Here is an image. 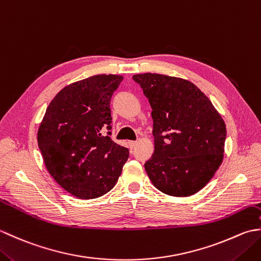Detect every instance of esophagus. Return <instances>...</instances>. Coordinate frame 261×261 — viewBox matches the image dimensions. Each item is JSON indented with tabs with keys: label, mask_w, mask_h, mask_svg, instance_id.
Segmentation results:
<instances>
[{
	"label": "esophagus",
	"mask_w": 261,
	"mask_h": 261,
	"mask_svg": "<svg viewBox=\"0 0 261 261\" xmlns=\"http://www.w3.org/2000/svg\"><path fill=\"white\" fill-rule=\"evenodd\" d=\"M127 145H129L130 149H132V148H135V147H136V145H137V141H129V142H127Z\"/></svg>",
	"instance_id": "34e87169"
}]
</instances>
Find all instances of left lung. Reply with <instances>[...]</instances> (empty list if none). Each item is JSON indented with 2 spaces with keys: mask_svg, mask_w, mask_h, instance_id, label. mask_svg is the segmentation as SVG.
Masks as SVG:
<instances>
[{
  "mask_svg": "<svg viewBox=\"0 0 261 261\" xmlns=\"http://www.w3.org/2000/svg\"><path fill=\"white\" fill-rule=\"evenodd\" d=\"M132 79L152 109L154 151L145 164L149 178L167 195H194L222 164L226 137L222 116L190 81L151 73Z\"/></svg>",
  "mask_w": 261,
  "mask_h": 261,
  "instance_id": "obj_1",
  "label": "left lung"
}]
</instances>
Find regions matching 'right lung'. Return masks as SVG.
Wrapping results in <instances>:
<instances>
[{
	"label": "right lung",
	"mask_w": 261,
	"mask_h": 261,
	"mask_svg": "<svg viewBox=\"0 0 261 261\" xmlns=\"http://www.w3.org/2000/svg\"><path fill=\"white\" fill-rule=\"evenodd\" d=\"M122 80L95 75L67 85L39 125L38 146L47 170L75 197L91 199L110 192L129 158V150L110 137V103Z\"/></svg>",
	"instance_id": "add662e5"
}]
</instances>
